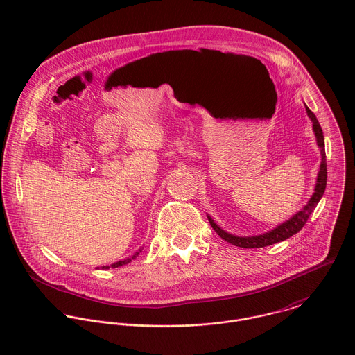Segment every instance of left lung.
Returning <instances> with one entry per match:
<instances>
[{"label":"left lung","mask_w":355,"mask_h":355,"mask_svg":"<svg viewBox=\"0 0 355 355\" xmlns=\"http://www.w3.org/2000/svg\"><path fill=\"white\" fill-rule=\"evenodd\" d=\"M306 112L309 115V118L313 122V130L317 139V144L321 149V164H320V171H318V177H317V184L314 188V193L310 198L309 203L293 216H291L288 220H285L282 225H279L277 227H275L273 230H269L268 233L259 234V236H251V237H240V236H233L225 230H222L215 222L211 216H209L210 225L213 226L214 230L218 233L219 237H222L225 241L236 245V247H241V248H262L266 245H272L276 243L284 241L286 239H289L291 236L296 234L307 222L310 214L314 211V209L317 207L318 202L321 200L324 192H325V187H327V156H325V144H324V135H322V129L315 118V115L309 110V107H306Z\"/></svg>","instance_id":"left-lung-1"}]
</instances>
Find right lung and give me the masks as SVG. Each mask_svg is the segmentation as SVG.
Here are the masks:
<instances>
[{
    "label": "right lung",
    "instance_id": "right-lung-1",
    "mask_svg": "<svg viewBox=\"0 0 355 355\" xmlns=\"http://www.w3.org/2000/svg\"><path fill=\"white\" fill-rule=\"evenodd\" d=\"M140 252H141V250H140L139 252H136L132 258H128V259H125V261H119V262H116V263H112V265H111V268H119V266H122V265H128V263H130V262H132V259H135ZM108 268H110V266H103V269H108Z\"/></svg>",
    "mask_w": 355,
    "mask_h": 355
}]
</instances>
